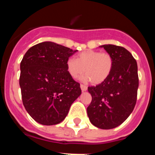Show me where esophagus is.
Here are the masks:
<instances>
[{
  "label": "esophagus",
  "mask_w": 155,
  "mask_h": 155,
  "mask_svg": "<svg viewBox=\"0 0 155 155\" xmlns=\"http://www.w3.org/2000/svg\"><path fill=\"white\" fill-rule=\"evenodd\" d=\"M80 87H81V91H87V86L84 85V84H81Z\"/></svg>",
  "instance_id": "1"
}]
</instances>
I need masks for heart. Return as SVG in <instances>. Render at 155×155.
Returning a JSON list of instances; mask_svg holds the SVG:
<instances>
[{
    "instance_id": "obj_1",
    "label": "heart",
    "mask_w": 155,
    "mask_h": 155,
    "mask_svg": "<svg viewBox=\"0 0 155 155\" xmlns=\"http://www.w3.org/2000/svg\"><path fill=\"white\" fill-rule=\"evenodd\" d=\"M113 57L109 53L97 50H85L79 53L77 60L69 58L67 61V71L73 78H78L86 74L84 81H91L95 84H101L109 78L113 71Z\"/></svg>"
}]
</instances>
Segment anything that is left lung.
I'll return each mask as SVG.
<instances>
[{
    "mask_svg": "<svg viewBox=\"0 0 155 155\" xmlns=\"http://www.w3.org/2000/svg\"><path fill=\"white\" fill-rule=\"evenodd\" d=\"M101 47L112 55L114 64L105 81L87 87L92 99L87 113L94 127L109 130L123 124L136 105L139 86L137 64L122 46L108 44Z\"/></svg>",
    "mask_w": 155,
    "mask_h": 155,
    "instance_id": "left-lung-1",
    "label": "left lung"
}]
</instances>
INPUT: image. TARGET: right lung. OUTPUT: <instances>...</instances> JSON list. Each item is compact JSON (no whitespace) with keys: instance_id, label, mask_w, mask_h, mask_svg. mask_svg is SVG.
<instances>
[{"instance_id":"obj_1","label":"right lung","mask_w":155,"mask_h":155,"mask_svg":"<svg viewBox=\"0 0 155 155\" xmlns=\"http://www.w3.org/2000/svg\"><path fill=\"white\" fill-rule=\"evenodd\" d=\"M76 51L43 42L31 46L23 57L19 78L22 102L37 123L60 124L81 94L80 84L67 71V61Z\"/></svg>"}]
</instances>
